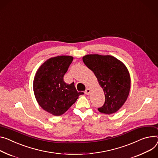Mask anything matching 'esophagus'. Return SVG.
Masks as SVG:
<instances>
[{
  "label": "esophagus",
  "mask_w": 158,
  "mask_h": 158,
  "mask_svg": "<svg viewBox=\"0 0 158 158\" xmlns=\"http://www.w3.org/2000/svg\"><path fill=\"white\" fill-rule=\"evenodd\" d=\"M90 93V89H87L85 90V94L86 95H89Z\"/></svg>",
  "instance_id": "obj_1"
}]
</instances>
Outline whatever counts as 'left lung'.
I'll use <instances>...</instances> for the list:
<instances>
[{"label":"left lung","instance_id":"8db88e82","mask_svg":"<svg viewBox=\"0 0 158 158\" xmlns=\"http://www.w3.org/2000/svg\"><path fill=\"white\" fill-rule=\"evenodd\" d=\"M83 61L94 72L104 92L105 102L98 111L106 114L117 112L126 102L131 87L126 66L110 55L88 54L83 57Z\"/></svg>","mask_w":158,"mask_h":158}]
</instances>
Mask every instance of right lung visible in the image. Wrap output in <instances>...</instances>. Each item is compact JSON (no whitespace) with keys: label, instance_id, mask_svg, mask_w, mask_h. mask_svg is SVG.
<instances>
[{"label":"right lung","instance_id":"add662e5","mask_svg":"<svg viewBox=\"0 0 158 158\" xmlns=\"http://www.w3.org/2000/svg\"><path fill=\"white\" fill-rule=\"evenodd\" d=\"M73 60L70 56L47 59L39 67L33 79V92L44 110L54 116L62 115L73 104L79 95L74 83L67 84L63 77Z\"/></svg>","mask_w":158,"mask_h":158}]
</instances>
